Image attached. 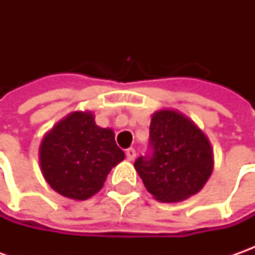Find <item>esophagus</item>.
Masks as SVG:
<instances>
[{"mask_svg": "<svg viewBox=\"0 0 255 255\" xmlns=\"http://www.w3.org/2000/svg\"><path fill=\"white\" fill-rule=\"evenodd\" d=\"M134 157H136V150H134L133 147L126 149V159H128V160H133Z\"/></svg>", "mask_w": 255, "mask_h": 255, "instance_id": "obj_1", "label": "esophagus"}]
</instances>
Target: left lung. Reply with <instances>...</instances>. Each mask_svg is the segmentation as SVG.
Segmentation results:
<instances>
[{"label": "left lung", "mask_w": 255, "mask_h": 255, "mask_svg": "<svg viewBox=\"0 0 255 255\" xmlns=\"http://www.w3.org/2000/svg\"><path fill=\"white\" fill-rule=\"evenodd\" d=\"M150 157H139L134 169L156 200L177 203L199 193L210 179L214 156L200 128L174 109H160L150 121Z\"/></svg>", "instance_id": "8db88e82"}]
</instances>
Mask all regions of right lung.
I'll list each match as a JSON object with an SVG mask.
<instances>
[{
    "mask_svg": "<svg viewBox=\"0 0 255 255\" xmlns=\"http://www.w3.org/2000/svg\"><path fill=\"white\" fill-rule=\"evenodd\" d=\"M125 159L115 132L95 123L89 111H76L46 132L39 166L46 183L61 196L86 200L103 187L109 171Z\"/></svg>",
    "mask_w": 255,
    "mask_h": 255,
    "instance_id": "add662e5",
    "label": "right lung"
}]
</instances>
